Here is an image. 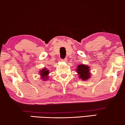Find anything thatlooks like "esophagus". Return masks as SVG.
<instances>
[{
	"mask_svg": "<svg viewBox=\"0 0 125 125\" xmlns=\"http://www.w3.org/2000/svg\"><path fill=\"white\" fill-rule=\"evenodd\" d=\"M67 58H65V59H64V60H62V59H61V61H67Z\"/></svg>",
	"mask_w": 125,
	"mask_h": 125,
	"instance_id": "esophagus-1",
	"label": "esophagus"
}]
</instances>
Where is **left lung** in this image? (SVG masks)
Instances as JSON below:
<instances>
[{
  "instance_id": "1",
  "label": "left lung",
  "mask_w": 125,
  "mask_h": 125,
  "mask_svg": "<svg viewBox=\"0 0 125 125\" xmlns=\"http://www.w3.org/2000/svg\"><path fill=\"white\" fill-rule=\"evenodd\" d=\"M77 73L82 81H87L91 77L90 67L88 65L81 64L77 67Z\"/></svg>"
}]
</instances>
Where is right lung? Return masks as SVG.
Returning <instances> with one entry per match:
<instances>
[{
    "instance_id": "1",
    "label": "right lung",
    "mask_w": 125,
    "mask_h": 125,
    "mask_svg": "<svg viewBox=\"0 0 125 125\" xmlns=\"http://www.w3.org/2000/svg\"><path fill=\"white\" fill-rule=\"evenodd\" d=\"M49 73V70H47L46 68L42 69L40 72V75L42 76V79H43L44 81H46V80H47V78H48V75Z\"/></svg>"
}]
</instances>
